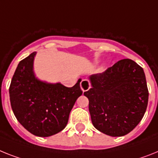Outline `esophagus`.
<instances>
[{
    "mask_svg": "<svg viewBox=\"0 0 158 158\" xmlns=\"http://www.w3.org/2000/svg\"><path fill=\"white\" fill-rule=\"evenodd\" d=\"M80 87H81L82 91L83 92L87 91L91 88V83L87 79H83L81 83H80Z\"/></svg>",
    "mask_w": 158,
    "mask_h": 158,
    "instance_id": "esophagus-1",
    "label": "esophagus"
}]
</instances>
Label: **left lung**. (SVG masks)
<instances>
[{
    "label": "left lung",
    "instance_id": "obj_1",
    "mask_svg": "<svg viewBox=\"0 0 158 158\" xmlns=\"http://www.w3.org/2000/svg\"><path fill=\"white\" fill-rule=\"evenodd\" d=\"M91 122L97 130L111 136L128 134L146 111L149 91L144 70L134 61L120 60L101 74L89 77Z\"/></svg>",
    "mask_w": 158,
    "mask_h": 158
}]
</instances>
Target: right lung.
<instances>
[{
  "label": "right lung",
  "instance_id": "right-lung-1",
  "mask_svg": "<svg viewBox=\"0 0 158 158\" xmlns=\"http://www.w3.org/2000/svg\"><path fill=\"white\" fill-rule=\"evenodd\" d=\"M33 52L18 63L9 87L10 103L17 120L38 136L56 134L67 126L76 99L83 94L81 79L75 86L42 81L34 71Z\"/></svg>",
  "mask_w": 158,
  "mask_h": 158
}]
</instances>
